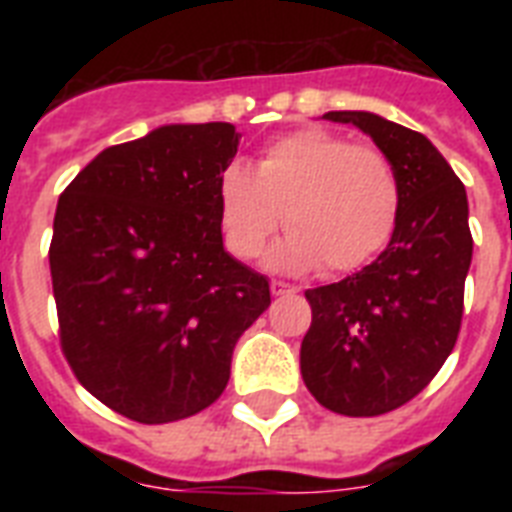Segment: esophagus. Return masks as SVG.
Instances as JSON below:
<instances>
[{
    "instance_id": "esophagus-1",
    "label": "esophagus",
    "mask_w": 512,
    "mask_h": 512,
    "mask_svg": "<svg viewBox=\"0 0 512 512\" xmlns=\"http://www.w3.org/2000/svg\"><path fill=\"white\" fill-rule=\"evenodd\" d=\"M271 292L273 297H284V295H295L297 289L289 287L287 281H271Z\"/></svg>"
}]
</instances>
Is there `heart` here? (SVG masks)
Segmentation results:
<instances>
[{"label":"heart","mask_w":512,"mask_h":512,"mask_svg":"<svg viewBox=\"0 0 512 512\" xmlns=\"http://www.w3.org/2000/svg\"><path fill=\"white\" fill-rule=\"evenodd\" d=\"M217 212L225 247L239 260L260 255L284 220L292 233L273 252V263L289 271L324 265L329 273H353L393 239L401 188L382 151L353 146L324 127H303L271 140L255 172L228 164L217 185Z\"/></svg>","instance_id":"obj_1"}]
</instances>
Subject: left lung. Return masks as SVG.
Here are the masks:
<instances>
[{
  "mask_svg": "<svg viewBox=\"0 0 512 512\" xmlns=\"http://www.w3.org/2000/svg\"><path fill=\"white\" fill-rule=\"evenodd\" d=\"M388 156L401 188L393 239L372 265L305 292V388L329 412L377 417L412 401L452 353L473 257L468 193L425 135L369 111H329Z\"/></svg>",
  "mask_w": 512,
  "mask_h": 512,
  "instance_id": "8db88e82",
  "label": "left lung"
}]
</instances>
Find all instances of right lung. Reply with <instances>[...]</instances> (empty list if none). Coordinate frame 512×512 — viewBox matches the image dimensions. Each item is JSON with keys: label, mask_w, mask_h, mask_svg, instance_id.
Here are the masks:
<instances>
[{"label": "right lung", "mask_w": 512, "mask_h": 512, "mask_svg": "<svg viewBox=\"0 0 512 512\" xmlns=\"http://www.w3.org/2000/svg\"><path fill=\"white\" fill-rule=\"evenodd\" d=\"M228 122L170 124L106 148L60 193L50 241L60 348L108 409L143 425L215 404L268 279L223 249Z\"/></svg>", "instance_id": "1"}]
</instances>
